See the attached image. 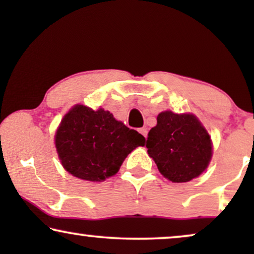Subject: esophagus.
<instances>
[{
    "label": "esophagus",
    "mask_w": 254,
    "mask_h": 254,
    "mask_svg": "<svg viewBox=\"0 0 254 254\" xmlns=\"http://www.w3.org/2000/svg\"><path fill=\"white\" fill-rule=\"evenodd\" d=\"M138 131H140V133L143 135L144 137H147V134H148V130H147V128L145 127H142V128H140V129H138Z\"/></svg>",
    "instance_id": "34e87169"
}]
</instances>
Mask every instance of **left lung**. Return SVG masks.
Returning <instances> with one entry per match:
<instances>
[{
    "instance_id": "obj_1",
    "label": "left lung",
    "mask_w": 254,
    "mask_h": 254,
    "mask_svg": "<svg viewBox=\"0 0 254 254\" xmlns=\"http://www.w3.org/2000/svg\"><path fill=\"white\" fill-rule=\"evenodd\" d=\"M148 154L165 178L186 183L200 176L211 158L210 136L192 114L165 111L148 133Z\"/></svg>"
}]
</instances>
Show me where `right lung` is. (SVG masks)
<instances>
[{
    "label": "right lung",
    "mask_w": 254,
    "mask_h": 254,
    "mask_svg": "<svg viewBox=\"0 0 254 254\" xmlns=\"http://www.w3.org/2000/svg\"><path fill=\"white\" fill-rule=\"evenodd\" d=\"M136 130L114 119L109 111L76 105L65 114L55 135L62 165L72 176L102 182L116 175L131 150L144 145Z\"/></svg>",
    "instance_id": "right-lung-1"
}]
</instances>
